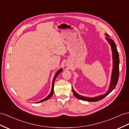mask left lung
<instances>
[{
	"label": "left lung",
	"instance_id": "left-lung-1",
	"mask_svg": "<svg viewBox=\"0 0 129 129\" xmlns=\"http://www.w3.org/2000/svg\"><path fill=\"white\" fill-rule=\"evenodd\" d=\"M107 36L106 38L107 41L109 42L111 46L112 52V57H113V70H112V76H111V83L110 85V88L106 92V93L100 95V96H98L94 98H89V97H85L83 96H81V95L77 94L76 92L72 88V92H73L74 95L76 98H77L80 100L87 101L89 102H95L98 101L99 100H102L104 99L107 95L110 94L112 91L115 88V86L118 83V78H119V54L117 51V46L115 45V42L112 40V39L110 38V36L107 34H105Z\"/></svg>",
	"mask_w": 129,
	"mask_h": 129
}]
</instances>
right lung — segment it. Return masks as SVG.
Returning a JSON list of instances; mask_svg holds the SVG:
<instances>
[{"label":"right lung","instance_id":"add662e5","mask_svg":"<svg viewBox=\"0 0 129 129\" xmlns=\"http://www.w3.org/2000/svg\"><path fill=\"white\" fill-rule=\"evenodd\" d=\"M62 71V69H59V70L57 72V73L55 74V76H54V78H53V82H52V89H51V93H49V95H48V96H47V97H46V98H45V99H42V100H41V101H40L38 102L37 103H39V102H43V101L47 100H48V99H49V98L52 97V96L53 95V92H54V81H55V78H57V77L58 76V75H59V74H60V72H61Z\"/></svg>","mask_w":129,"mask_h":129}]
</instances>
